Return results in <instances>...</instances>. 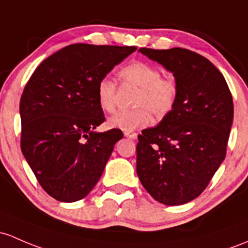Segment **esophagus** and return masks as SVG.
Masks as SVG:
<instances>
[{
    "label": "esophagus",
    "instance_id": "obj_1",
    "mask_svg": "<svg viewBox=\"0 0 248 248\" xmlns=\"http://www.w3.org/2000/svg\"><path fill=\"white\" fill-rule=\"evenodd\" d=\"M124 137L129 138V139H132V140H135L138 138V134L137 133H133V132H124Z\"/></svg>",
    "mask_w": 248,
    "mask_h": 248
}]
</instances>
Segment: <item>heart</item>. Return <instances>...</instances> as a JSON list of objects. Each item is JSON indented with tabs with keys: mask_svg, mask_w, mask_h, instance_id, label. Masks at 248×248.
I'll list each match as a JSON object with an SVG mask.
<instances>
[{
	"mask_svg": "<svg viewBox=\"0 0 248 248\" xmlns=\"http://www.w3.org/2000/svg\"><path fill=\"white\" fill-rule=\"evenodd\" d=\"M120 78L124 83L139 88L133 110L117 111L109 117L110 128L131 132L150 124L151 111L157 117H164L173 109L178 97V84L171 77H163L161 70L146 62H133L120 70ZM116 82L106 76L101 78L96 88V97L100 108L107 113L115 109Z\"/></svg>",
	"mask_w": 248,
	"mask_h": 248,
	"instance_id": "b5f03b06",
	"label": "heart"
}]
</instances>
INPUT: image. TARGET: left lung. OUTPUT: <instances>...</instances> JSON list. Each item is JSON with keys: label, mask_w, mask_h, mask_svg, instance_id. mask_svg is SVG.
I'll return each instance as SVG.
<instances>
[{"label": "left lung", "mask_w": 248, "mask_h": 248, "mask_svg": "<svg viewBox=\"0 0 248 248\" xmlns=\"http://www.w3.org/2000/svg\"><path fill=\"white\" fill-rule=\"evenodd\" d=\"M139 51L173 74L178 97L157 127L138 137L137 173L158 202L184 204L202 194L226 157L233 98L222 74L196 52Z\"/></svg>", "instance_id": "obj_1"}]
</instances>
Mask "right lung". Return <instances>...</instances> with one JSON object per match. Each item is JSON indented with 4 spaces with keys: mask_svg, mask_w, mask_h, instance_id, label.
<instances>
[{
    "mask_svg": "<svg viewBox=\"0 0 248 248\" xmlns=\"http://www.w3.org/2000/svg\"><path fill=\"white\" fill-rule=\"evenodd\" d=\"M135 46L72 44L41 62L20 101L21 151L41 187L61 202L87 196L102 176L120 129L97 133L106 117L96 88Z\"/></svg>",
    "mask_w": 248,
    "mask_h": 248,
    "instance_id": "add662e5",
    "label": "right lung"
}]
</instances>
